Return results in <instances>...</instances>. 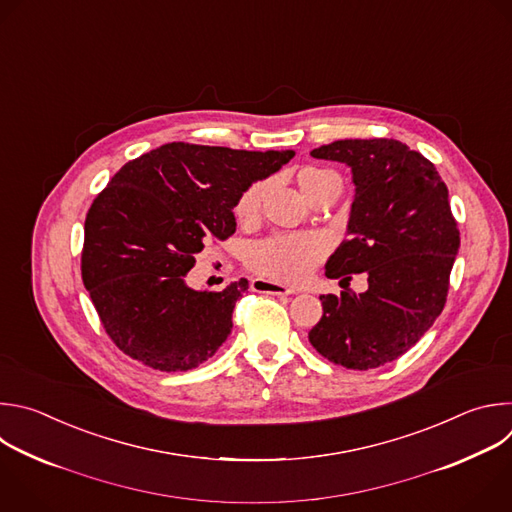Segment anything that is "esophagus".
<instances>
[{
    "mask_svg": "<svg viewBox=\"0 0 512 512\" xmlns=\"http://www.w3.org/2000/svg\"><path fill=\"white\" fill-rule=\"evenodd\" d=\"M252 290H256V292H266V294H276V296L294 294L292 288H286V286H282V284H274V282H268V280H262V278L252 280Z\"/></svg>",
    "mask_w": 512,
    "mask_h": 512,
    "instance_id": "34e87169",
    "label": "esophagus"
}]
</instances>
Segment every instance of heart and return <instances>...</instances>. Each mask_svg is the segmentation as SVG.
<instances>
[{"instance_id":"heart-1","label":"heart","mask_w":512,"mask_h":512,"mask_svg":"<svg viewBox=\"0 0 512 512\" xmlns=\"http://www.w3.org/2000/svg\"><path fill=\"white\" fill-rule=\"evenodd\" d=\"M329 177H333L331 171L306 167L298 173V187L302 195L309 199V195ZM264 187V183H254L240 195L234 208V214L240 222H250L258 216L260 203L264 197ZM323 252L325 248L317 238L272 236L250 248L248 262L264 278L282 284H296L313 272V268L323 258Z\"/></svg>"}]
</instances>
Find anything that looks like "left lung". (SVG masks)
<instances>
[{
	"instance_id": "left-lung-1",
	"label": "left lung",
	"mask_w": 512,
	"mask_h": 512,
	"mask_svg": "<svg viewBox=\"0 0 512 512\" xmlns=\"http://www.w3.org/2000/svg\"><path fill=\"white\" fill-rule=\"evenodd\" d=\"M315 159L351 169L355 197L347 240L327 278L367 274L369 288L321 294L311 345L347 369H375L410 351L440 317L460 232L448 187L422 153L395 139H345L313 149Z\"/></svg>"
}]
</instances>
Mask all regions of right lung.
Returning <instances> with one entry per match:
<instances>
[{
  "label": "right lung",
  "instance_id": "right-lung-1",
  "mask_svg": "<svg viewBox=\"0 0 512 512\" xmlns=\"http://www.w3.org/2000/svg\"><path fill=\"white\" fill-rule=\"evenodd\" d=\"M292 157L167 143L123 165L98 193L84 222L82 280L123 353L167 373L216 355L248 280L208 292L185 276L210 238L236 232L240 195Z\"/></svg>",
  "mask_w": 512,
  "mask_h": 512
}]
</instances>
